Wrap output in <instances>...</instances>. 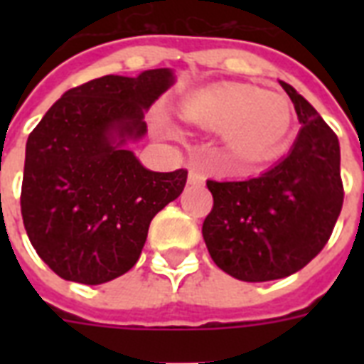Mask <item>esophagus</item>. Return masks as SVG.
Segmentation results:
<instances>
[{"label":"esophagus","instance_id":"obj_1","mask_svg":"<svg viewBox=\"0 0 364 364\" xmlns=\"http://www.w3.org/2000/svg\"><path fill=\"white\" fill-rule=\"evenodd\" d=\"M188 183H191V185H200V183H204V173H202L198 168H191V171H188Z\"/></svg>","mask_w":364,"mask_h":364}]
</instances>
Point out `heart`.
Instances as JSON below:
<instances>
[{
    "instance_id": "heart-1",
    "label": "heart",
    "mask_w": 364,
    "mask_h": 364,
    "mask_svg": "<svg viewBox=\"0 0 364 364\" xmlns=\"http://www.w3.org/2000/svg\"><path fill=\"white\" fill-rule=\"evenodd\" d=\"M181 115L204 128H223L228 147L253 160L272 159L293 124V109L282 94L236 82L193 94L181 105Z\"/></svg>"
}]
</instances>
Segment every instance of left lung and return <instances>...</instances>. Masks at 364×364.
<instances>
[{
	"label": "left lung",
	"mask_w": 364,
	"mask_h": 364,
	"mask_svg": "<svg viewBox=\"0 0 364 364\" xmlns=\"http://www.w3.org/2000/svg\"><path fill=\"white\" fill-rule=\"evenodd\" d=\"M282 82L299 115L285 159L245 181H211L202 225L211 259L242 282H270L304 268L328 242L342 204L340 143L308 100Z\"/></svg>",
	"instance_id": "obj_1"
}]
</instances>
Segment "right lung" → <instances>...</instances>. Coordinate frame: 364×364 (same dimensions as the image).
Here are the masks:
<instances>
[{
	"instance_id": "obj_1",
	"label": "right lung",
	"mask_w": 364,
	"mask_h": 364,
	"mask_svg": "<svg viewBox=\"0 0 364 364\" xmlns=\"http://www.w3.org/2000/svg\"><path fill=\"white\" fill-rule=\"evenodd\" d=\"M173 85L170 70L105 75L68 90L26 143L20 211L31 245L68 282L100 285L136 264L149 225L185 188L187 170L151 171L126 139Z\"/></svg>"
}]
</instances>
